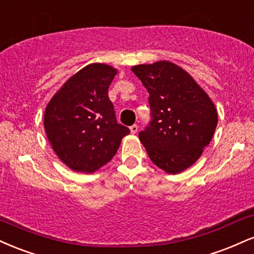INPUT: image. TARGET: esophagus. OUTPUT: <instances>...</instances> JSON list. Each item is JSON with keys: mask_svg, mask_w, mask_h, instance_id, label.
Listing matches in <instances>:
<instances>
[{"mask_svg": "<svg viewBox=\"0 0 254 254\" xmlns=\"http://www.w3.org/2000/svg\"><path fill=\"white\" fill-rule=\"evenodd\" d=\"M138 126H136V125H133V126H130V128H129V129H130V133H132V134H135L136 132H138Z\"/></svg>", "mask_w": 254, "mask_h": 254, "instance_id": "obj_1", "label": "esophagus"}]
</instances>
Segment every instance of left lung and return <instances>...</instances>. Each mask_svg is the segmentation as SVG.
I'll use <instances>...</instances> for the list:
<instances>
[{
	"instance_id": "obj_1",
	"label": "left lung",
	"mask_w": 254,
	"mask_h": 254,
	"mask_svg": "<svg viewBox=\"0 0 254 254\" xmlns=\"http://www.w3.org/2000/svg\"><path fill=\"white\" fill-rule=\"evenodd\" d=\"M132 71L147 89L151 121L139 133L148 157L168 174L191 166L209 145L217 125L213 101L187 71L170 62Z\"/></svg>"
}]
</instances>
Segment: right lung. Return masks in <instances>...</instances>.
<instances>
[{
  "label": "right lung",
  "mask_w": 254,
  "mask_h": 254,
  "mask_svg": "<svg viewBox=\"0 0 254 254\" xmlns=\"http://www.w3.org/2000/svg\"><path fill=\"white\" fill-rule=\"evenodd\" d=\"M116 73L114 67L101 63L86 65L47 104V139L59 159L73 171L92 174L102 168L130 132L116 120L108 97Z\"/></svg>",
  "instance_id": "1"
}]
</instances>
